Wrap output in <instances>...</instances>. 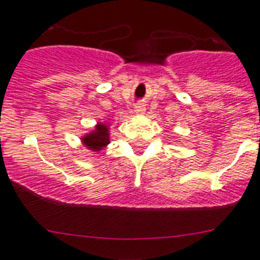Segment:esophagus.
Instances as JSON below:
<instances>
[{
  "label": "esophagus",
  "mask_w": 260,
  "mask_h": 260,
  "mask_svg": "<svg viewBox=\"0 0 260 260\" xmlns=\"http://www.w3.org/2000/svg\"><path fill=\"white\" fill-rule=\"evenodd\" d=\"M145 105H142V103H137L136 107H134V111H136L137 114H145Z\"/></svg>",
  "instance_id": "34e87169"
}]
</instances>
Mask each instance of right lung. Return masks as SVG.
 <instances>
[{
    "label": "right lung",
    "mask_w": 260,
    "mask_h": 260,
    "mask_svg": "<svg viewBox=\"0 0 260 260\" xmlns=\"http://www.w3.org/2000/svg\"><path fill=\"white\" fill-rule=\"evenodd\" d=\"M83 143L86 145L90 150L99 151L110 143L109 140V126L103 123H98L94 132L88 133L87 136L82 138Z\"/></svg>",
    "instance_id": "obj_1"
}]
</instances>
